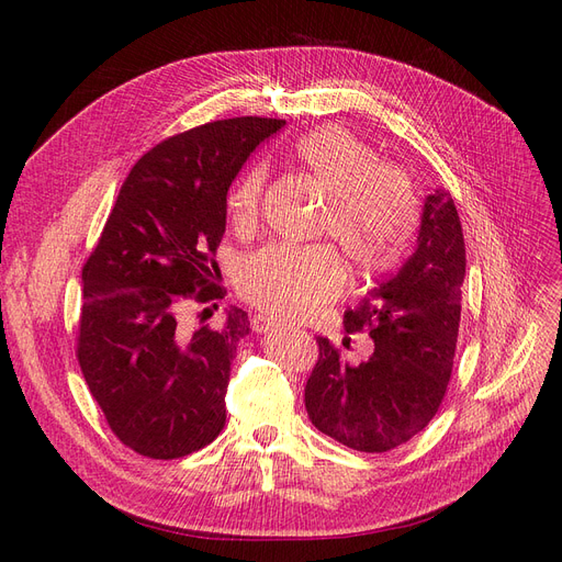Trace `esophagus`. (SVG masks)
<instances>
[{"instance_id":"obj_1","label":"esophagus","mask_w":562,"mask_h":562,"mask_svg":"<svg viewBox=\"0 0 562 562\" xmlns=\"http://www.w3.org/2000/svg\"><path fill=\"white\" fill-rule=\"evenodd\" d=\"M252 328L257 330V333H273V330H278L280 328V323L278 321H273L271 316H263V314H255L252 316Z\"/></svg>"}]
</instances>
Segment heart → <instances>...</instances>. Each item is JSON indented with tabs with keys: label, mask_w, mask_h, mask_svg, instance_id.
I'll return each instance as SVG.
<instances>
[{
	"label": "heart",
	"mask_w": 562,
	"mask_h": 562,
	"mask_svg": "<svg viewBox=\"0 0 562 562\" xmlns=\"http://www.w3.org/2000/svg\"><path fill=\"white\" fill-rule=\"evenodd\" d=\"M291 159L326 193L318 236L328 244L269 246L239 269L244 299L278 318L296 321L330 303L344 286V266L352 280L371 282L394 271L415 239L419 200L409 177L380 164L373 147L339 125L312 130L291 145ZM266 170L248 168L227 193V218L236 232L259 221Z\"/></svg>",
	"instance_id": "heart-1"
}]
</instances>
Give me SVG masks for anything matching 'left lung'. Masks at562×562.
I'll use <instances>...</instances> for the list:
<instances>
[{
  "label": "left lung",
  "mask_w": 562,
  "mask_h": 562,
  "mask_svg": "<svg viewBox=\"0 0 562 562\" xmlns=\"http://www.w3.org/2000/svg\"><path fill=\"white\" fill-rule=\"evenodd\" d=\"M464 266L453 198L435 189L424 200L415 250L344 314L346 333L367 330L373 339L371 358L341 362L328 339H316L305 407L321 432L348 449L385 453L430 424L453 369Z\"/></svg>",
  "instance_id": "left-lung-1"
}]
</instances>
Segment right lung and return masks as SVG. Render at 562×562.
I'll return each instance as SVG.
<instances>
[{
	"label": "right lung",
	"mask_w": 562,
	"mask_h": 562,
	"mask_svg": "<svg viewBox=\"0 0 562 562\" xmlns=\"http://www.w3.org/2000/svg\"><path fill=\"white\" fill-rule=\"evenodd\" d=\"M284 125L229 117L153 147L127 175L83 266L79 367L115 437L140 456H189L225 426L229 367L250 333L248 314L229 307L221 328L198 330L182 314L189 303L223 299L214 257L227 189Z\"/></svg>",
	"instance_id": "obj_1"
}]
</instances>
